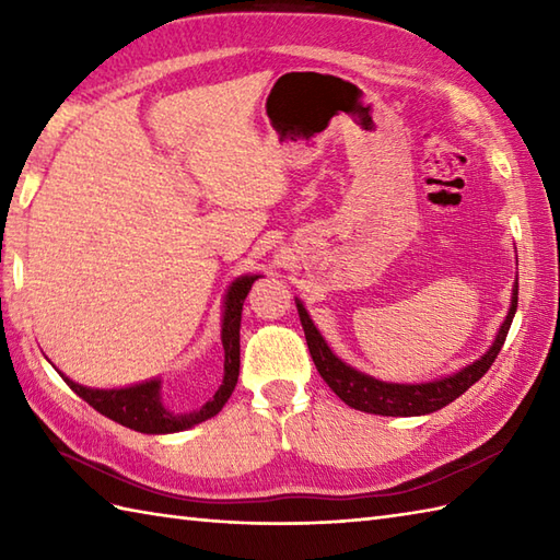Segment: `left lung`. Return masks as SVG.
<instances>
[{
	"mask_svg": "<svg viewBox=\"0 0 560 560\" xmlns=\"http://www.w3.org/2000/svg\"><path fill=\"white\" fill-rule=\"evenodd\" d=\"M299 305L301 325L307 339V349L315 361L317 373L323 375L325 383L331 387V392L347 401L349 407L365 411V413H380V416H421L431 413L447 407L450 401L462 397L477 380L486 375V371L493 365V361L501 353L508 329L513 325V317L517 311V287L513 291V305H510V313L505 323L498 331L493 347L486 351L477 363L462 368L459 373L450 375L445 380H435V383H423V385H392V383H380L375 377H368L359 371H353L351 365L339 361L331 349L325 343L323 335H319L317 327L313 325L311 315L305 313V307Z\"/></svg>",
	"mask_w": 560,
	"mask_h": 560,
	"instance_id": "obj_1",
	"label": "left lung"
}]
</instances>
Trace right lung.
Listing matches in <instances>:
<instances>
[{
	"mask_svg": "<svg viewBox=\"0 0 560 560\" xmlns=\"http://www.w3.org/2000/svg\"><path fill=\"white\" fill-rule=\"evenodd\" d=\"M255 279L259 277H241L237 281H233L229 295H225V313H223V329H221V341H223V353H225L223 380L219 389L213 392V397L197 411L173 413L165 409L159 395L161 380H149V383L125 387V389H89L71 383V380L62 375L65 383L74 389L83 401H89L93 409L139 433H175L211 419V416H217L223 409V404L229 401L231 392L235 389V383H237V373H241V313H243V301L247 299L249 289H253Z\"/></svg>",
	"mask_w": 560,
	"mask_h": 560,
	"instance_id": "right-lung-1",
	"label": "right lung"
}]
</instances>
